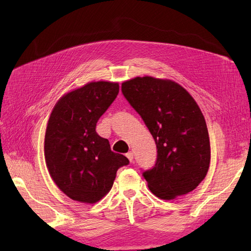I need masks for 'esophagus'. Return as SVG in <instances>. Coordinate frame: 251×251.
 I'll list each match as a JSON object with an SVG mask.
<instances>
[{"label":"esophagus","instance_id":"obj_1","mask_svg":"<svg viewBox=\"0 0 251 251\" xmlns=\"http://www.w3.org/2000/svg\"><path fill=\"white\" fill-rule=\"evenodd\" d=\"M126 156H127V158L129 159L130 163H131L132 161H134V153H132V152H128V153H127Z\"/></svg>","mask_w":251,"mask_h":251}]
</instances>
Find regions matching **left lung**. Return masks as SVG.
Instances as JSON below:
<instances>
[{
	"label": "left lung",
	"mask_w": 251,
	"mask_h": 251,
	"mask_svg": "<svg viewBox=\"0 0 251 251\" xmlns=\"http://www.w3.org/2000/svg\"><path fill=\"white\" fill-rule=\"evenodd\" d=\"M122 93L156 145L155 165L142 173L149 189L167 201L193 191L210 164L207 125L193 97L178 83L152 76L124 82Z\"/></svg>",
	"instance_id": "8db88e82"
}]
</instances>
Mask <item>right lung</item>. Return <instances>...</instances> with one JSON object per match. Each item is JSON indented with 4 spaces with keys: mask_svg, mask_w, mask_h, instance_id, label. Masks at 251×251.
<instances>
[{
    "mask_svg": "<svg viewBox=\"0 0 251 251\" xmlns=\"http://www.w3.org/2000/svg\"><path fill=\"white\" fill-rule=\"evenodd\" d=\"M119 90V83H88L63 96L51 112L44 142L46 166L58 188L73 201H100L113 185L117 169L129 164L96 132Z\"/></svg>",
    "mask_w": 251,
    "mask_h": 251,
    "instance_id": "right-lung-1",
    "label": "right lung"
}]
</instances>
